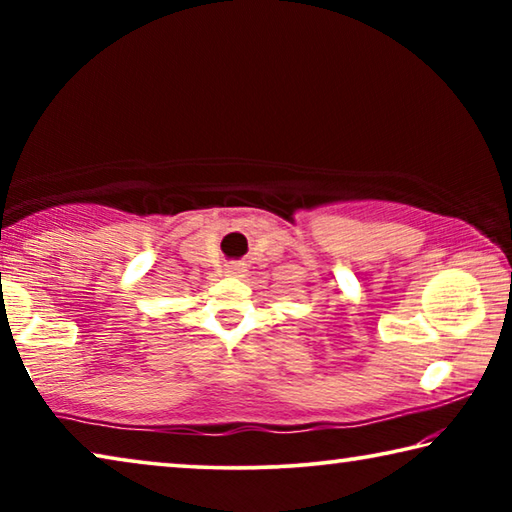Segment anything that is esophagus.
<instances>
[{"instance_id":"esophagus-1","label":"esophagus","mask_w":512,"mask_h":512,"mask_svg":"<svg viewBox=\"0 0 512 512\" xmlns=\"http://www.w3.org/2000/svg\"><path fill=\"white\" fill-rule=\"evenodd\" d=\"M228 273H230V275L241 273V266H239V264H230V266H228Z\"/></svg>"}]
</instances>
